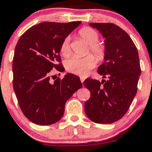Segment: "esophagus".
<instances>
[{
	"label": "esophagus",
	"mask_w": 152,
	"mask_h": 152,
	"mask_svg": "<svg viewBox=\"0 0 152 152\" xmlns=\"http://www.w3.org/2000/svg\"><path fill=\"white\" fill-rule=\"evenodd\" d=\"M80 79H81V83H83V81H84V78H80Z\"/></svg>",
	"instance_id": "1"
}]
</instances>
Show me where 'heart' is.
<instances>
[{"label":"heart","mask_w":152,"mask_h":152,"mask_svg":"<svg viewBox=\"0 0 152 152\" xmlns=\"http://www.w3.org/2000/svg\"><path fill=\"white\" fill-rule=\"evenodd\" d=\"M79 36L90 44L89 49L92 53L96 56L101 58L104 56V48L102 45L99 44V35L97 32L91 28H83L78 32ZM71 38L69 36L66 37L63 41L61 46V51L64 56H68L71 52L70 46ZM96 61L94 58L91 56L83 57V58H78V57H72L68 59L66 61V69L69 72L78 76H84L89 74L91 70L95 66Z\"/></svg>","instance_id":"heart-1"}]
</instances>
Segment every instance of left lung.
Masks as SVG:
<instances>
[{
    "instance_id": "left-lung-1",
    "label": "left lung",
    "mask_w": 152,
    "mask_h": 152,
    "mask_svg": "<svg viewBox=\"0 0 152 152\" xmlns=\"http://www.w3.org/2000/svg\"><path fill=\"white\" fill-rule=\"evenodd\" d=\"M104 40V63L99 66L102 81L87 78L84 86L91 97L84 109L90 120L97 124H111L123 117L137 91L141 75L137 48L129 34L109 23H90Z\"/></svg>"
}]
</instances>
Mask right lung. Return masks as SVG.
I'll use <instances>...</instances> for the list:
<instances>
[{"label":"right lung","mask_w":152,"mask_h":152,"mask_svg":"<svg viewBox=\"0 0 152 152\" xmlns=\"http://www.w3.org/2000/svg\"><path fill=\"white\" fill-rule=\"evenodd\" d=\"M81 23H41L28 29L17 43L12 66L13 89L23 114L36 124L58 121L66 102L82 87L74 74L54 81L50 76L53 69L65 71L59 55L61 46Z\"/></svg>","instance_id":"obj_1"}]
</instances>
